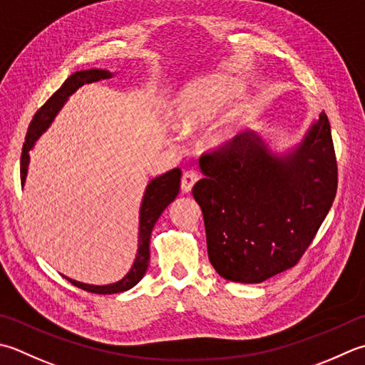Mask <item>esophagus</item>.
Instances as JSON below:
<instances>
[{
  "mask_svg": "<svg viewBox=\"0 0 365 365\" xmlns=\"http://www.w3.org/2000/svg\"><path fill=\"white\" fill-rule=\"evenodd\" d=\"M197 178H199V175H197L196 170H187V173H183V175H182V191L190 192L191 188H192V185L197 182Z\"/></svg>",
  "mask_w": 365,
  "mask_h": 365,
  "instance_id": "esophagus-1",
  "label": "esophagus"
}]
</instances>
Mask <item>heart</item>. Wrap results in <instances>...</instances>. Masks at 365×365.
Returning <instances> with one entry per match:
<instances>
[{
  "mask_svg": "<svg viewBox=\"0 0 365 365\" xmlns=\"http://www.w3.org/2000/svg\"><path fill=\"white\" fill-rule=\"evenodd\" d=\"M235 87L223 78H199L190 83L178 96L175 121L183 131H191L205 125L227 98L232 96ZM234 115H227L210 133L213 145H221L232 138Z\"/></svg>",
  "mask_w": 365,
  "mask_h": 365,
  "instance_id": "1",
  "label": "heart"
}]
</instances>
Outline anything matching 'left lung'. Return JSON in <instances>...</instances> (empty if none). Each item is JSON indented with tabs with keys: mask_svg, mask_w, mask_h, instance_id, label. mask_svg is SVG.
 I'll list each match as a JSON object with an SVG mask.
<instances>
[{
	"mask_svg": "<svg viewBox=\"0 0 365 365\" xmlns=\"http://www.w3.org/2000/svg\"><path fill=\"white\" fill-rule=\"evenodd\" d=\"M192 187L213 269L237 283H261L294 267L337 192V161L324 112L304 140L277 155L245 131L199 160Z\"/></svg>",
	"mask_w": 365,
	"mask_h": 365,
	"instance_id": "obj_1",
	"label": "left lung"
}]
</instances>
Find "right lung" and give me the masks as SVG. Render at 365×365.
<instances>
[{"label": "right lung", "instance_id": "1", "mask_svg": "<svg viewBox=\"0 0 365 365\" xmlns=\"http://www.w3.org/2000/svg\"><path fill=\"white\" fill-rule=\"evenodd\" d=\"M112 73L104 69H88V71H77L73 76H69L61 87L56 90L52 96H50L46 104L34 113L30 126H28L26 138L24 148H21L20 156V180L21 185L25 183L26 173H28V163H30V150L34 147L36 140L41 138V134L44 133L47 128L52 123L56 113L61 110L64 103L68 101V98L73 95L77 88H81L85 83H93L103 78H110ZM180 177L182 170L175 168L169 173L163 174L160 177H155L152 182L147 185L144 197H142L140 204V213H139V247L138 255H135L134 264L131 266V270L128 272L120 282L104 284H87L82 282H76L73 278H66L74 287L81 288L83 291L95 292V294H115V292H123L135 287L142 277L145 275L150 262V235H152L153 226L158 221L160 215L164 212V209L174 201L180 190Z\"/></svg>", "mask_w": 365, "mask_h": 365}]
</instances>
